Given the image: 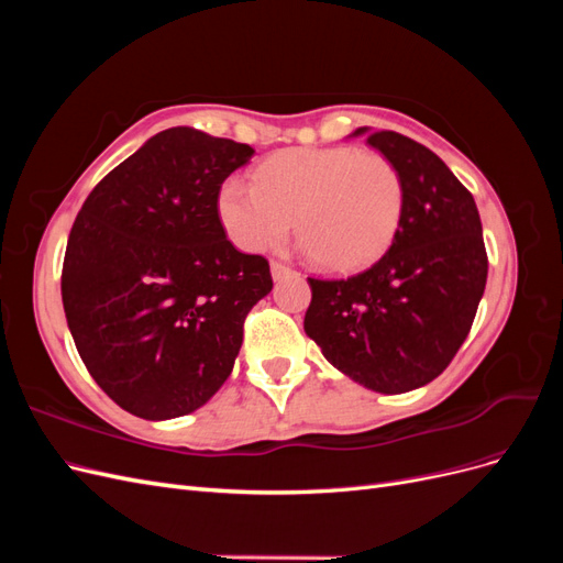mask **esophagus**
<instances>
[{"label": "esophagus", "mask_w": 563, "mask_h": 563, "mask_svg": "<svg viewBox=\"0 0 563 563\" xmlns=\"http://www.w3.org/2000/svg\"><path fill=\"white\" fill-rule=\"evenodd\" d=\"M269 269H272V279H275V282H279V279H284L288 275H294V269L288 267V265H284V263H272Z\"/></svg>", "instance_id": "esophagus-1"}]
</instances>
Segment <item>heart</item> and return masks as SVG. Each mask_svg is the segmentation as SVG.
Segmentation results:
<instances>
[{"label":"heart","mask_w":563,"mask_h":563,"mask_svg":"<svg viewBox=\"0 0 563 563\" xmlns=\"http://www.w3.org/2000/svg\"><path fill=\"white\" fill-rule=\"evenodd\" d=\"M404 211L399 168L380 152L354 147H294L261 164L255 185L228 178L218 216L244 251L286 242L294 230L310 255L331 272H354L378 261L395 240Z\"/></svg>","instance_id":"obj_1"}]
</instances>
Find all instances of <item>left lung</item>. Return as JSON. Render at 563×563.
Returning a JSON list of instances; mask_svg holds the SVG:
<instances>
[{
  "label": "left lung",
  "instance_id": "obj_1",
  "mask_svg": "<svg viewBox=\"0 0 563 563\" xmlns=\"http://www.w3.org/2000/svg\"><path fill=\"white\" fill-rule=\"evenodd\" d=\"M404 180V211L378 263L347 279H308L305 333L373 391L401 395L434 380L472 329L488 258L474 197L432 150L397 131L364 135Z\"/></svg>",
  "mask_w": 563,
  "mask_h": 563
}]
</instances>
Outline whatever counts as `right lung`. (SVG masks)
Instances as JSON below:
<instances>
[{
    "instance_id": "add662e5",
    "label": "right lung",
    "mask_w": 563,
    "mask_h": 563,
    "mask_svg": "<svg viewBox=\"0 0 563 563\" xmlns=\"http://www.w3.org/2000/svg\"><path fill=\"white\" fill-rule=\"evenodd\" d=\"M253 147L176 126L100 180L70 230L60 294L77 352L124 411H197L232 373L244 319L272 291L263 255L218 216L223 180Z\"/></svg>"
}]
</instances>
